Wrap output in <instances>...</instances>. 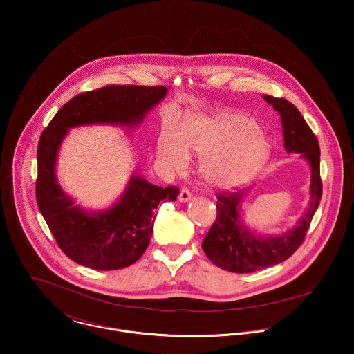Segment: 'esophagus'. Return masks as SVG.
Returning <instances> with one entry per match:
<instances>
[{
    "label": "esophagus",
    "instance_id": "1",
    "mask_svg": "<svg viewBox=\"0 0 354 354\" xmlns=\"http://www.w3.org/2000/svg\"><path fill=\"white\" fill-rule=\"evenodd\" d=\"M191 198H192V194L189 192V189L188 188H183L180 195H178V201L181 203H187L191 201Z\"/></svg>",
    "mask_w": 354,
    "mask_h": 354
}]
</instances>
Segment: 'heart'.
I'll return each instance as SVG.
<instances>
[{
    "label": "heart",
    "instance_id": "heart-1",
    "mask_svg": "<svg viewBox=\"0 0 354 354\" xmlns=\"http://www.w3.org/2000/svg\"><path fill=\"white\" fill-rule=\"evenodd\" d=\"M188 151L205 156V180L219 188L247 183L270 155V143L257 122L241 113L188 117L176 132L167 125L158 140V156L176 171L187 167Z\"/></svg>",
    "mask_w": 354,
    "mask_h": 354
}]
</instances>
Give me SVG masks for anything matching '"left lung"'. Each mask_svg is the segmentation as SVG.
<instances>
[{
  "label": "left lung",
  "mask_w": 354,
  "mask_h": 354,
  "mask_svg": "<svg viewBox=\"0 0 354 354\" xmlns=\"http://www.w3.org/2000/svg\"><path fill=\"white\" fill-rule=\"evenodd\" d=\"M263 100L281 115L286 152L300 153L309 165V204L293 229L275 236H261L251 230L241 216L250 189L218 194L216 219L203 240V251L219 268L239 274L279 264L296 252L322 199L320 149L316 136L293 103L270 95H263Z\"/></svg>",
  "instance_id": "obj_1"
}]
</instances>
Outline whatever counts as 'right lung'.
Wrapping results in <instances>:
<instances>
[{
  "label": "right lung",
  "instance_id": "1",
  "mask_svg": "<svg viewBox=\"0 0 354 354\" xmlns=\"http://www.w3.org/2000/svg\"><path fill=\"white\" fill-rule=\"evenodd\" d=\"M166 95V87L106 86L65 103L42 132L37 151V202L58 247L77 264L110 271L138 261L150 244L158 205L174 202L178 189L153 185L133 171L113 205L86 209L65 194L55 176L64 139L77 127L135 128Z\"/></svg>",
  "mask_w": 354,
  "mask_h": 354
}]
</instances>
